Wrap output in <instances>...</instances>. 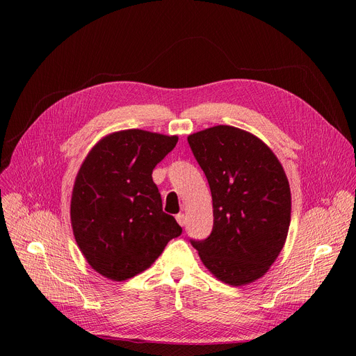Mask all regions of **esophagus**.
<instances>
[{
    "label": "esophagus",
    "mask_w": 356,
    "mask_h": 356,
    "mask_svg": "<svg viewBox=\"0 0 356 356\" xmlns=\"http://www.w3.org/2000/svg\"><path fill=\"white\" fill-rule=\"evenodd\" d=\"M176 219H177V222H179V225H181V227H184L186 225V215L184 213H179V215H176Z\"/></svg>",
    "instance_id": "esophagus-1"
}]
</instances>
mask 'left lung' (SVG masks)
I'll return each instance as SVG.
<instances>
[{
    "mask_svg": "<svg viewBox=\"0 0 356 356\" xmlns=\"http://www.w3.org/2000/svg\"><path fill=\"white\" fill-rule=\"evenodd\" d=\"M188 141L213 204L211 235L191 244L220 282L252 283L268 271L287 238L291 195L283 165L263 141L235 127L203 129Z\"/></svg>",
    "mask_w": 356,
    "mask_h": 356,
    "instance_id": "8db88e82",
    "label": "left lung"
}]
</instances>
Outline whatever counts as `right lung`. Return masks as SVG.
Segmentation results:
<instances>
[{
  "label": "right lung",
  "instance_id": "right-lung-1",
  "mask_svg": "<svg viewBox=\"0 0 356 356\" xmlns=\"http://www.w3.org/2000/svg\"><path fill=\"white\" fill-rule=\"evenodd\" d=\"M177 137L125 129L102 138L74 180L70 219L89 266L124 282L152 266L181 228L163 212L154 167Z\"/></svg>",
  "mask_w": 356,
  "mask_h": 356
}]
</instances>
